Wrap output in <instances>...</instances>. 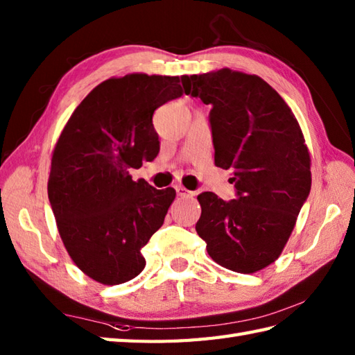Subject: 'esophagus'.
<instances>
[{"label": "esophagus", "mask_w": 355, "mask_h": 355, "mask_svg": "<svg viewBox=\"0 0 355 355\" xmlns=\"http://www.w3.org/2000/svg\"><path fill=\"white\" fill-rule=\"evenodd\" d=\"M175 192L178 197H182V198H192L193 197V192L187 191L183 186H175Z\"/></svg>", "instance_id": "34e87169"}]
</instances>
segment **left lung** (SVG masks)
I'll list each match as a JSON object with an SVG mask.
<instances>
[{"instance_id":"1","label":"left lung","mask_w":355,"mask_h":355,"mask_svg":"<svg viewBox=\"0 0 355 355\" xmlns=\"http://www.w3.org/2000/svg\"><path fill=\"white\" fill-rule=\"evenodd\" d=\"M184 93L212 110L215 164L233 169L236 198L198 195L195 225L210 258L236 273L275 262L311 191L310 154L288 105L254 74L223 69L183 76Z\"/></svg>"}]
</instances>
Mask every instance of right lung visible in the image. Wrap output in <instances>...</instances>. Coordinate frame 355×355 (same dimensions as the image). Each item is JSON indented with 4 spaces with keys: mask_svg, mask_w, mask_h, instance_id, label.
<instances>
[{
    "mask_svg": "<svg viewBox=\"0 0 355 355\" xmlns=\"http://www.w3.org/2000/svg\"><path fill=\"white\" fill-rule=\"evenodd\" d=\"M182 96L178 76L105 80L74 110L53 150L49 200L59 235L97 282H128L146 266L140 250L162 227L175 191L134 182L130 171L158 155L154 111Z\"/></svg>",
    "mask_w": 355,
    "mask_h": 355,
    "instance_id": "add662e5",
    "label": "right lung"
}]
</instances>
